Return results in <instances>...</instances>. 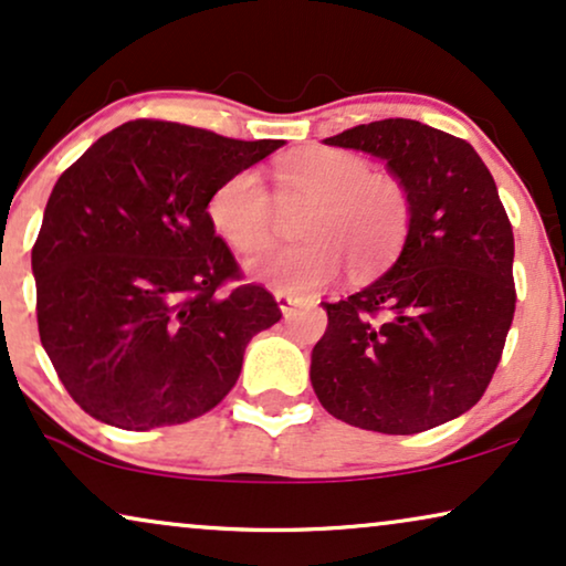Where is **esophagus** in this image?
<instances>
[{
  "label": "esophagus",
  "instance_id": "obj_1",
  "mask_svg": "<svg viewBox=\"0 0 566 566\" xmlns=\"http://www.w3.org/2000/svg\"><path fill=\"white\" fill-rule=\"evenodd\" d=\"M274 297H276V305H279V311H282L284 318H290V315L295 313V307L303 303V300L295 297V295H290V292H276Z\"/></svg>",
  "mask_w": 566,
  "mask_h": 566
}]
</instances>
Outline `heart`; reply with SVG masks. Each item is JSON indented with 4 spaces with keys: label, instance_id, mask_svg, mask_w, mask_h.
<instances>
[{
    "label": "heart",
    "instance_id": "1",
    "mask_svg": "<svg viewBox=\"0 0 566 566\" xmlns=\"http://www.w3.org/2000/svg\"><path fill=\"white\" fill-rule=\"evenodd\" d=\"M282 205H313L305 243L271 248L248 261V274L276 292L307 295L334 282L344 259L373 271L401 245L409 228V193L401 180L373 172L365 157L315 149L276 168ZM217 235L238 253H255L274 238L279 207L259 170H240L214 188L207 205Z\"/></svg>",
    "mask_w": 566,
    "mask_h": 566
}]
</instances>
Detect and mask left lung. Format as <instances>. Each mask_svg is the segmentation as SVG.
Listing matches in <instances>:
<instances>
[{
  "mask_svg": "<svg viewBox=\"0 0 566 566\" xmlns=\"http://www.w3.org/2000/svg\"><path fill=\"white\" fill-rule=\"evenodd\" d=\"M386 160L409 193V230L386 274L338 303L311 354L331 417L413 434L484 396L515 315V238L492 172L469 142L411 118L323 139Z\"/></svg>",
  "mask_w": 566,
  "mask_h": 566,
  "instance_id": "1",
  "label": "left lung"
}]
</instances>
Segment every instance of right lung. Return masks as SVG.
I'll return each mask as SVG.
<instances>
[{
	"label": "right lung",
	"mask_w": 566,
	"mask_h": 566,
	"mask_svg": "<svg viewBox=\"0 0 566 566\" xmlns=\"http://www.w3.org/2000/svg\"><path fill=\"white\" fill-rule=\"evenodd\" d=\"M282 145L139 118L56 180L30 259L38 334L90 417L184 424L235 386L248 342L282 311L259 284L222 292L240 269L207 205Z\"/></svg>",
	"instance_id": "obj_1"
}]
</instances>
